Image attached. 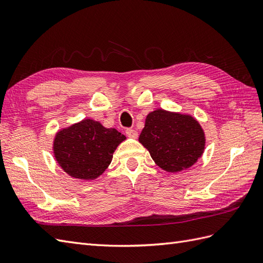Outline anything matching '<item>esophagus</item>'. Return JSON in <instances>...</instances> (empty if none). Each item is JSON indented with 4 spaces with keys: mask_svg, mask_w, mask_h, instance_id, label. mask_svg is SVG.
Returning a JSON list of instances; mask_svg holds the SVG:
<instances>
[{
    "mask_svg": "<svg viewBox=\"0 0 263 263\" xmlns=\"http://www.w3.org/2000/svg\"><path fill=\"white\" fill-rule=\"evenodd\" d=\"M125 134H126L127 137L132 138V139L138 138V132L136 130H133V129H126L125 130Z\"/></svg>",
    "mask_w": 263,
    "mask_h": 263,
    "instance_id": "obj_1",
    "label": "esophagus"
}]
</instances>
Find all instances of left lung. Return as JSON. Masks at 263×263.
<instances>
[{
	"mask_svg": "<svg viewBox=\"0 0 263 263\" xmlns=\"http://www.w3.org/2000/svg\"><path fill=\"white\" fill-rule=\"evenodd\" d=\"M139 141L154 162L167 172L192 166L205 145L204 132L196 119L162 109L147 114Z\"/></svg>",
	"mask_w": 263,
	"mask_h": 263,
	"instance_id": "1",
	"label": "left lung"
}]
</instances>
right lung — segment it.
Masks as SVG:
<instances>
[{"mask_svg": "<svg viewBox=\"0 0 263 263\" xmlns=\"http://www.w3.org/2000/svg\"><path fill=\"white\" fill-rule=\"evenodd\" d=\"M125 139L116 129L84 119L57 133L53 152L59 165L70 177L94 180L109 166L114 151Z\"/></svg>", "mask_w": 263, "mask_h": 263, "instance_id": "right-lung-1", "label": "right lung"}]
</instances>
